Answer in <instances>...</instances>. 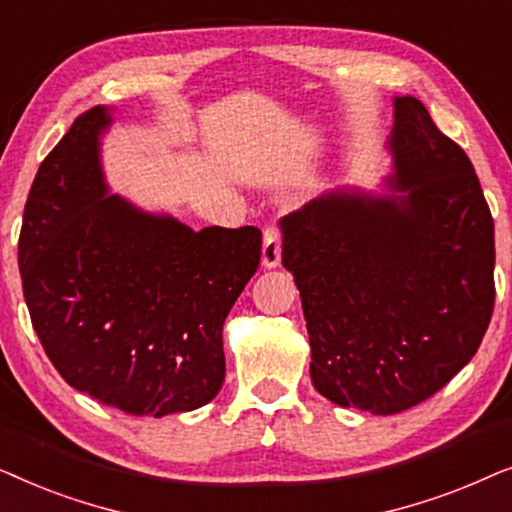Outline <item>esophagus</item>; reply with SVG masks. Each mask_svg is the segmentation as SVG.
Masks as SVG:
<instances>
[{
    "instance_id": "obj_1",
    "label": "esophagus",
    "mask_w": 512,
    "mask_h": 512,
    "mask_svg": "<svg viewBox=\"0 0 512 512\" xmlns=\"http://www.w3.org/2000/svg\"><path fill=\"white\" fill-rule=\"evenodd\" d=\"M282 261V235L275 226L263 230V265L265 268H277Z\"/></svg>"
}]
</instances>
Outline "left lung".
<instances>
[{"label": "left lung", "mask_w": 512, "mask_h": 512, "mask_svg": "<svg viewBox=\"0 0 512 512\" xmlns=\"http://www.w3.org/2000/svg\"><path fill=\"white\" fill-rule=\"evenodd\" d=\"M394 195L333 191L282 219L314 389L396 415L478 352L494 310V219L471 160L417 97H396Z\"/></svg>", "instance_id": "1"}]
</instances>
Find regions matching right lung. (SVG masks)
I'll return each instance as SVG.
<instances>
[{
  "label": "right lung",
  "instance_id": "right-lung-1",
  "mask_svg": "<svg viewBox=\"0 0 512 512\" xmlns=\"http://www.w3.org/2000/svg\"><path fill=\"white\" fill-rule=\"evenodd\" d=\"M109 123L88 109L39 165L18 240L27 310L69 387L128 415L195 410L226 377L223 321L261 263V230L195 233L107 195Z\"/></svg>",
  "mask_w": 512,
  "mask_h": 512
}]
</instances>
